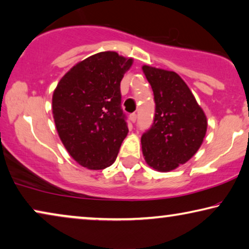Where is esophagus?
Wrapping results in <instances>:
<instances>
[{"mask_svg":"<svg viewBox=\"0 0 249 249\" xmlns=\"http://www.w3.org/2000/svg\"><path fill=\"white\" fill-rule=\"evenodd\" d=\"M129 121L132 122V123H135V121H136V114H131L129 115Z\"/></svg>","mask_w":249,"mask_h":249,"instance_id":"esophagus-1","label":"esophagus"}]
</instances>
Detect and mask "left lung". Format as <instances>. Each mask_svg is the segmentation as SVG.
I'll use <instances>...</instances> for the list:
<instances>
[{
    "instance_id": "left-lung-1",
    "label": "left lung",
    "mask_w": 249,
    "mask_h": 249,
    "mask_svg": "<svg viewBox=\"0 0 249 249\" xmlns=\"http://www.w3.org/2000/svg\"><path fill=\"white\" fill-rule=\"evenodd\" d=\"M155 94L151 128L141 138L145 162L167 173L187 162L204 139L208 121L194 94L176 72L142 66Z\"/></svg>"
}]
</instances>
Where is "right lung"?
Wrapping results in <instances>:
<instances>
[{
	"label": "right lung",
	"mask_w": 249,
	"mask_h": 249,
	"mask_svg": "<svg viewBox=\"0 0 249 249\" xmlns=\"http://www.w3.org/2000/svg\"><path fill=\"white\" fill-rule=\"evenodd\" d=\"M133 64L116 52L79 62L59 80L52 99L54 122L70 156L88 169L116 160L128 133L121 107V81Z\"/></svg>",
	"instance_id": "1"
}]
</instances>
